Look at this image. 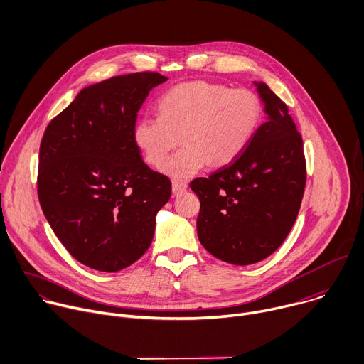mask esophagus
Wrapping results in <instances>:
<instances>
[{
	"mask_svg": "<svg viewBox=\"0 0 364 364\" xmlns=\"http://www.w3.org/2000/svg\"><path fill=\"white\" fill-rule=\"evenodd\" d=\"M186 188H188L186 182H183V181H178V179H173V181H172V191H173V193L183 192Z\"/></svg>",
	"mask_w": 364,
	"mask_h": 364,
	"instance_id": "obj_1",
	"label": "esophagus"
}]
</instances>
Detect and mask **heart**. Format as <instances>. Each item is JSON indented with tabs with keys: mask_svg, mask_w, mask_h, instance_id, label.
Masks as SVG:
<instances>
[{
	"mask_svg": "<svg viewBox=\"0 0 364 364\" xmlns=\"http://www.w3.org/2000/svg\"><path fill=\"white\" fill-rule=\"evenodd\" d=\"M158 112L136 122L133 141L144 161L161 168L181 136L184 146L162 171L186 179L208 164L223 166L238 158L259 126L262 105L250 89L196 80L166 92Z\"/></svg>",
	"mask_w": 364,
	"mask_h": 364,
	"instance_id": "1",
	"label": "heart"
}]
</instances>
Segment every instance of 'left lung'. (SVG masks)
<instances>
[{
	"instance_id": "8db88e82",
	"label": "left lung",
	"mask_w": 364,
	"mask_h": 364,
	"mask_svg": "<svg viewBox=\"0 0 364 364\" xmlns=\"http://www.w3.org/2000/svg\"><path fill=\"white\" fill-rule=\"evenodd\" d=\"M268 120L244 152L191 189L200 200L199 242L221 261L255 264L271 255L291 231L306 188L303 137L287 106L257 83Z\"/></svg>"
}]
</instances>
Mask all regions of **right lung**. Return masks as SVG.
<instances>
[{"mask_svg": "<svg viewBox=\"0 0 364 364\" xmlns=\"http://www.w3.org/2000/svg\"><path fill=\"white\" fill-rule=\"evenodd\" d=\"M166 80L140 71L92 85L44 132L38 200L60 242L89 268L120 271L154 240L172 185L141 161L133 127L149 92Z\"/></svg>", "mask_w": 364, "mask_h": 364, "instance_id": "obj_1", "label": "right lung"}]
</instances>
